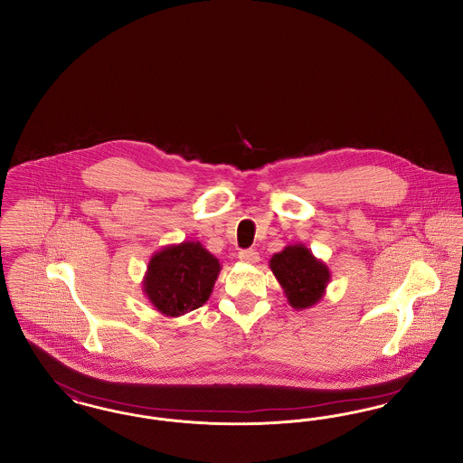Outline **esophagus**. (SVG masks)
I'll use <instances>...</instances> for the list:
<instances>
[{
    "label": "esophagus",
    "mask_w": 463,
    "mask_h": 463,
    "mask_svg": "<svg viewBox=\"0 0 463 463\" xmlns=\"http://www.w3.org/2000/svg\"><path fill=\"white\" fill-rule=\"evenodd\" d=\"M238 257H240L241 262H246V264H257L259 259H260L255 250H241Z\"/></svg>",
    "instance_id": "34e87169"
}]
</instances>
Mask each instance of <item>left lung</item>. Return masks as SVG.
<instances>
[{
	"instance_id": "1",
	"label": "left lung",
	"mask_w": 463,
	"mask_h": 463,
	"mask_svg": "<svg viewBox=\"0 0 463 463\" xmlns=\"http://www.w3.org/2000/svg\"><path fill=\"white\" fill-rule=\"evenodd\" d=\"M269 267L287 295L288 304L297 310L316 306L326 293L330 267L316 259L306 244H288L274 253Z\"/></svg>"
}]
</instances>
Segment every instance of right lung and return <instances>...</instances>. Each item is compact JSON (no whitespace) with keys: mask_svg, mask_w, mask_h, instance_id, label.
I'll list each match as a JSON object with an SVG mask.
<instances>
[{"mask_svg":"<svg viewBox=\"0 0 463 463\" xmlns=\"http://www.w3.org/2000/svg\"><path fill=\"white\" fill-rule=\"evenodd\" d=\"M221 269L219 259L199 241L168 244L151 257L142 291L159 314L178 317L210 298Z\"/></svg>","mask_w":463,"mask_h":463,"instance_id":"add662e5","label":"right lung"}]
</instances>
